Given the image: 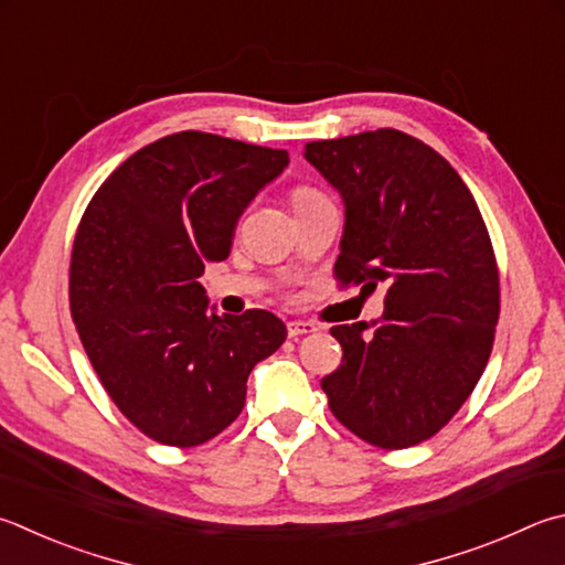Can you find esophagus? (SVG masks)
I'll return each instance as SVG.
<instances>
[{
	"label": "esophagus",
	"instance_id": "1",
	"mask_svg": "<svg viewBox=\"0 0 565 565\" xmlns=\"http://www.w3.org/2000/svg\"><path fill=\"white\" fill-rule=\"evenodd\" d=\"M316 331V323L313 321H289L286 323V333H289V338H299V335H306V333H313Z\"/></svg>",
	"mask_w": 565,
	"mask_h": 565
}]
</instances>
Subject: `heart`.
<instances>
[{"instance_id":"1","label":"heart","mask_w":565,"mask_h":565,"mask_svg":"<svg viewBox=\"0 0 565 565\" xmlns=\"http://www.w3.org/2000/svg\"><path fill=\"white\" fill-rule=\"evenodd\" d=\"M311 194H316V190H311V188H296L291 198L294 200H301V198H311Z\"/></svg>"}]
</instances>
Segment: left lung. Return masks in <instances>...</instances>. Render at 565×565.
Masks as SVG:
<instances>
[{
	"instance_id": "8db88e82",
	"label": "left lung",
	"mask_w": 565,
	"mask_h": 565,
	"mask_svg": "<svg viewBox=\"0 0 565 565\" xmlns=\"http://www.w3.org/2000/svg\"><path fill=\"white\" fill-rule=\"evenodd\" d=\"M306 160L343 194L333 276L385 286V313L333 326L343 361L321 381L328 407L365 443L405 449L435 437L477 387L499 321V266L457 170L395 128L306 142Z\"/></svg>"
}]
</instances>
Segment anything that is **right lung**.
Listing matches in <instances>:
<instances>
[{
    "label": "right lung",
    "mask_w": 565,
    "mask_h": 565,
    "mask_svg": "<svg viewBox=\"0 0 565 565\" xmlns=\"http://www.w3.org/2000/svg\"><path fill=\"white\" fill-rule=\"evenodd\" d=\"M289 152L182 130L118 166L78 222L68 303L116 407L142 435L198 447L239 417L252 367L286 341L269 311L207 313L204 264Z\"/></svg>",
    "instance_id": "add662e5"
}]
</instances>
